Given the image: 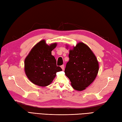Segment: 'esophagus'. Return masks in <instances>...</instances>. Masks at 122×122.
<instances>
[{
    "label": "esophagus",
    "mask_w": 122,
    "mask_h": 122,
    "mask_svg": "<svg viewBox=\"0 0 122 122\" xmlns=\"http://www.w3.org/2000/svg\"><path fill=\"white\" fill-rule=\"evenodd\" d=\"M61 68H62V70H63V71L64 70V65H63L61 66Z\"/></svg>",
    "instance_id": "obj_1"
}]
</instances>
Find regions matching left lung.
Here are the masks:
<instances>
[{
    "instance_id": "obj_1",
    "label": "left lung",
    "mask_w": 122,
    "mask_h": 122,
    "mask_svg": "<svg viewBox=\"0 0 122 122\" xmlns=\"http://www.w3.org/2000/svg\"><path fill=\"white\" fill-rule=\"evenodd\" d=\"M65 73L71 85L77 91H82L90 86L97 76L99 71L97 59L88 46L78 43L68 55Z\"/></svg>"
}]
</instances>
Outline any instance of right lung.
<instances>
[{
    "instance_id": "add662e5",
    "label": "right lung",
    "mask_w": 122,
    "mask_h": 122,
    "mask_svg": "<svg viewBox=\"0 0 122 122\" xmlns=\"http://www.w3.org/2000/svg\"><path fill=\"white\" fill-rule=\"evenodd\" d=\"M56 46V43L48 45L42 40L34 46L25 58V74L33 84L47 86L53 81L56 73L62 71L61 67L57 66L56 59L51 55Z\"/></svg>"
}]
</instances>
